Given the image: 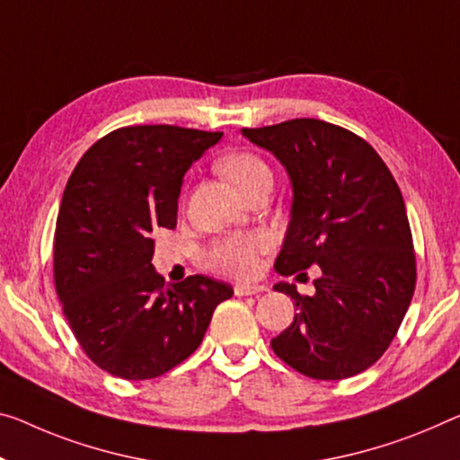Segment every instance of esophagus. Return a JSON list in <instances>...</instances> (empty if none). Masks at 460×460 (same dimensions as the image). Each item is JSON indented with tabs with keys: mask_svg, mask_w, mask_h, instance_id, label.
I'll return each instance as SVG.
<instances>
[{
	"mask_svg": "<svg viewBox=\"0 0 460 460\" xmlns=\"http://www.w3.org/2000/svg\"><path fill=\"white\" fill-rule=\"evenodd\" d=\"M265 292V286H252V284H236L234 294L236 296H254Z\"/></svg>",
	"mask_w": 460,
	"mask_h": 460,
	"instance_id": "34e87169",
	"label": "esophagus"
}]
</instances>
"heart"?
Returning <instances> with one entry per match:
<instances>
[{
	"mask_svg": "<svg viewBox=\"0 0 460 460\" xmlns=\"http://www.w3.org/2000/svg\"><path fill=\"white\" fill-rule=\"evenodd\" d=\"M220 171L243 197H249L254 190L271 185V171L267 162L257 154L238 150L230 152L217 162ZM270 238L259 232L251 234H232L217 238L203 251V263L208 270L226 278L244 279L257 273L259 261L270 251Z\"/></svg>",
	"mask_w": 460,
	"mask_h": 460,
	"instance_id": "1",
	"label": "heart"
}]
</instances>
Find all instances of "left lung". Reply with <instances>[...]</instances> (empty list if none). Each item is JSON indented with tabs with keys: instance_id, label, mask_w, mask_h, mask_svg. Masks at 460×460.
Listing matches in <instances>:
<instances>
[{
	"instance_id": "8db88e82",
	"label": "left lung",
	"mask_w": 460,
	"mask_h": 460,
	"mask_svg": "<svg viewBox=\"0 0 460 460\" xmlns=\"http://www.w3.org/2000/svg\"><path fill=\"white\" fill-rule=\"evenodd\" d=\"M243 133L275 154L294 187L275 270L306 275L321 267L313 296L275 286L298 313L271 348L304 376H356L388 349L415 292L413 236L397 181L368 141L319 119Z\"/></svg>"
}]
</instances>
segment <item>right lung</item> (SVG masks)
Segmentation results:
<instances>
[{
	"label": "right lung",
	"mask_w": 460,
	"mask_h": 460,
	"mask_svg": "<svg viewBox=\"0 0 460 460\" xmlns=\"http://www.w3.org/2000/svg\"><path fill=\"white\" fill-rule=\"evenodd\" d=\"M220 137L176 125L121 127L69 176L55 226V289L80 348L112 376L172 370L234 294L206 275L166 286L152 265L154 232L176 228L182 176Z\"/></svg>",
	"instance_id": "right-lung-1"
}]
</instances>
